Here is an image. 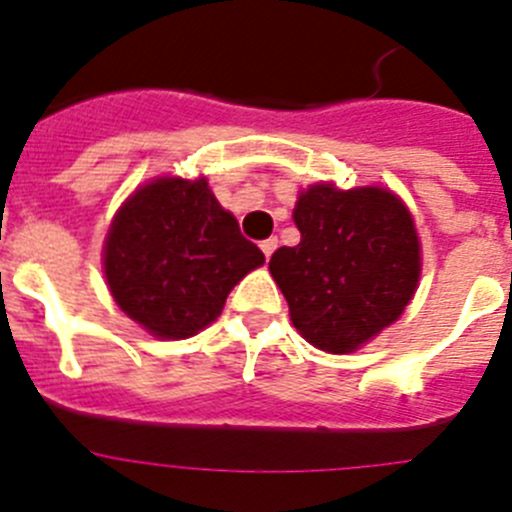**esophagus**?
<instances>
[{"label":"esophagus","instance_id":"obj_1","mask_svg":"<svg viewBox=\"0 0 512 512\" xmlns=\"http://www.w3.org/2000/svg\"><path fill=\"white\" fill-rule=\"evenodd\" d=\"M277 246H279V241H277V238H266V241H261V251H264V256H266V259H269L271 253L277 251Z\"/></svg>","mask_w":512,"mask_h":512}]
</instances>
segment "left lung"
I'll return each instance as SVG.
<instances>
[{
	"instance_id": "obj_1",
	"label": "left lung",
	"mask_w": 512,
	"mask_h": 512,
	"mask_svg": "<svg viewBox=\"0 0 512 512\" xmlns=\"http://www.w3.org/2000/svg\"><path fill=\"white\" fill-rule=\"evenodd\" d=\"M292 217L302 238L274 251L271 277L305 341L351 354L395 323L418 289L413 215L390 189L312 184Z\"/></svg>"
}]
</instances>
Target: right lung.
I'll return each mask as SVG.
<instances>
[{
	"mask_svg": "<svg viewBox=\"0 0 512 512\" xmlns=\"http://www.w3.org/2000/svg\"><path fill=\"white\" fill-rule=\"evenodd\" d=\"M264 264L207 179L158 176L135 189L104 238V277L120 310L158 338H189L230 289Z\"/></svg>",
	"mask_w": 512,
	"mask_h": 512,
	"instance_id": "1",
	"label": "right lung"
}]
</instances>
